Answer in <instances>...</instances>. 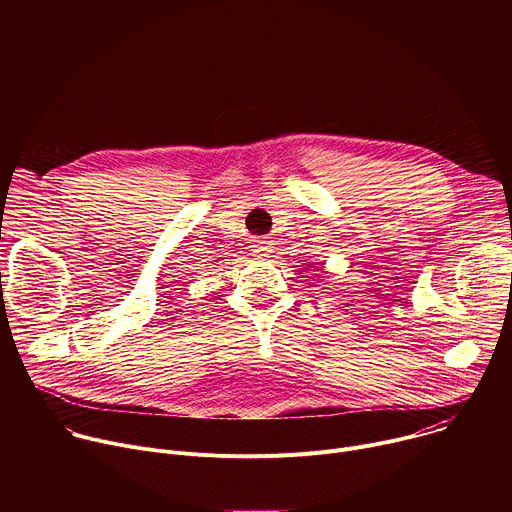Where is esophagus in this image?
Returning a JSON list of instances; mask_svg holds the SVG:
<instances>
[{
	"label": "esophagus",
	"instance_id": "1",
	"mask_svg": "<svg viewBox=\"0 0 512 512\" xmlns=\"http://www.w3.org/2000/svg\"><path fill=\"white\" fill-rule=\"evenodd\" d=\"M273 253V247H271V243L269 241H265V239H259V241H255V245H253V255L255 257H269Z\"/></svg>",
	"mask_w": 512,
	"mask_h": 512
}]
</instances>
